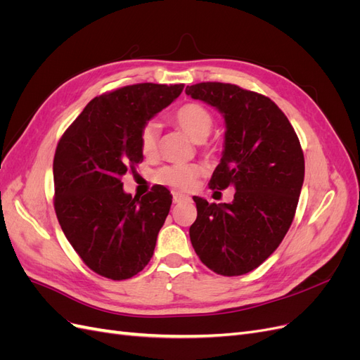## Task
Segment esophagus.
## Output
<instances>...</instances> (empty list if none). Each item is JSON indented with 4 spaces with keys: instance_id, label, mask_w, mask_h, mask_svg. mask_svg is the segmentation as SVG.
I'll return each instance as SVG.
<instances>
[{
    "instance_id": "esophagus-1",
    "label": "esophagus",
    "mask_w": 360,
    "mask_h": 360,
    "mask_svg": "<svg viewBox=\"0 0 360 360\" xmlns=\"http://www.w3.org/2000/svg\"><path fill=\"white\" fill-rule=\"evenodd\" d=\"M184 200H189V197H186V195H183V193H179V192H174L172 193V201L174 202H181V201H184Z\"/></svg>"
}]
</instances>
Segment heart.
<instances>
[{"mask_svg": "<svg viewBox=\"0 0 360 360\" xmlns=\"http://www.w3.org/2000/svg\"><path fill=\"white\" fill-rule=\"evenodd\" d=\"M184 132L193 141L202 143L210 135L214 126V118L207 108L197 102H189L181 105L172 115ZM159 146V124L148 122L143 126L139 132V150L144 158L155 159L158 155ZM202 167L198 163H189V165H169L163 167L155 174V181L163 186L172 188L180 192H188L195 188L201 174Z\"/></svg>", "mask_w": 360, "mask_h": 360, "instance_id": "heart-1", "label": "heart"}]
</instances>
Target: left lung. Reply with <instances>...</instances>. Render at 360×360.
<instances>
[{
  "label": "left lung",
  "mask_w": 360,
  "mask_h": 360,
  "mask_svg": "<svg viewBox=\"0 0 360 360\" xmlns=\"http://www.w3.org/2000/svg\"><path fill=\"white\" fill-rule=\"evenodd\" d=\"M186 94L224 114L225 150L209 184L236 189L230 204L193 197L192 246L217 275L249 274L275 252L292 222L304 177L300 141L263 94L224 82L195 84Z\"/></svg>",
  "instance_id": "obj_1"
}]
</instances>
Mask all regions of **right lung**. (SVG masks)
<instances>
[{
  "mask_svg": "<svg viewBox=\"0 0 360 360\" xmlns=\"http://www.w3.org/2000/svg\"><path fill=\"white\" fill-rule=\"evenodd\" d=\"M183 84H134L84 108L53 156V209L69 243L97 275L123 281L153 257L172 195L153 186L132 198L122 177L143 162L139 132L183 91Z\"/></svg>",
  "mask_w": 360,
  "mask_h": 360,
  "instance_id": "add662e5",
  "label": "right lung"
}]
</instances>
